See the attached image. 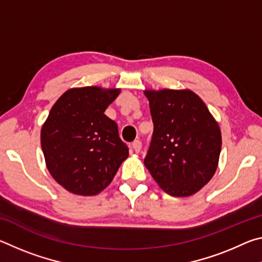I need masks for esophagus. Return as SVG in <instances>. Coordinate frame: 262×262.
<instances>
[{
	"label": "esophagus",
	"instance_id": "obj_1",
	"mask_svg": "<svg viewBox=\"0 0 262 262\" xmlns=\"http://www.w3.org/2000/svg\"><path fill=\"white\" fill-rule=\"evenodd\" d=\"M132 148H133V150H134L135 152H140L141 149H142V142L140 140H135L132 143Z\"/></svg>",
	"mask_w": 262,
	"mask_h": 262
}]
</instances>
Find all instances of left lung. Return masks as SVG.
<instances>
[{
    "label": "left lung",
    "instance_id": "1",
    "mask_svg": "<svg viewBox=\"0 0 262 262\" xmlns=\"http://www.w3.org/2000/svg\"><path fill=\"white\" fill-rule=\"evenodd\" d=\"M144 95L154 122L144 165L164 192L190 196L209 183L219 166V123L188 89L144 90Z\"/></svg>",
    "mask_w": 262,
    "mask_h": 262
}]
</instances>
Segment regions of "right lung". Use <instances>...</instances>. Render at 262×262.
I'll return each mask as SVG.
<instances>
[{
	"instance_id": "1",
	"label": "right lung",
	"mask_w": 262,
	"mask_h": 262,
	"mask_svg": "<svg viewBox=\"0 0 262 262\" xmlns=\"http://www.w3.org/2000/svg\"><path fill=\"white\" fill-rule=\"evenodd\" d=\"M120 89H69L55 101L40 133L47 170L68 192L92 196L113 180L128 148L104 114Z\"/></svg>"
}]
</instances>
